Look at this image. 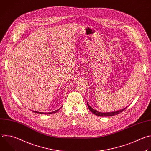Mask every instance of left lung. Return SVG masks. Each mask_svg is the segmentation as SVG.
<instances>
[{
	"instance_id": "8db88e82",
	"label": "left lung",
	"mask_w": 151,
	"mask_h": 151,
	"mask_svg": "<svg viewBox=\"0 0 151 151\" xmlns=\"http://www.w3.org/2000/svg\"><path fill=\"white\" fill-rule=\"evenodd\" d=\"M87 105H88V108L90 109V111L93 113L94 115H97V116H114V115H118L119 114V113L123 112L124 110L126 109V108L127 107H125V108L121 109V110H119V111H115V112H106V113H102V112H98L94 109H93L92 107H91L88 103H87Z\"/></svg>"
}]
</instances>
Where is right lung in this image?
<instances>
[{
  "label": "right lung",
  "mask_w": 151,
  "mask_h": 151,
  "mask_svg": "<svg viewBox=\"0 0 151 151\" xmlns=\"http://www.w3.org/2000/svg\"><path fill=\"white\" fill-rule=\"evenodd\" d=\"M61 108V107H60V109H57V110H56V111H54V112H49V113L39 112H37V111H33V112H35V113H37V114H53V113H55V112H57V111H58Z\"/></svg>",
  "instance_id": "add662e5"
}]
</instances>
